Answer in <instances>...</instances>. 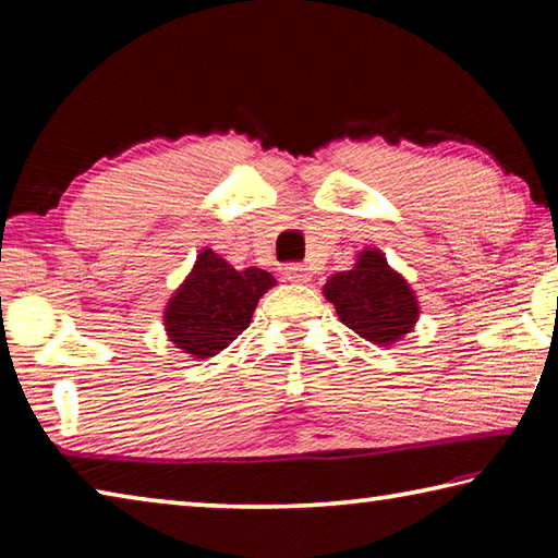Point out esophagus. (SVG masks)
I'll return each instance as SVG.
<instances>
[{
    "label": "esophagus",
    "mask_w": 558,
    "mask_h": 558,
    "mask_svg": "<svg viewBox=\"0 0 558 558\" xmlns=\"http://www.w3.org/2000/svg\"><path fill=\"white\" fill-rule=\"evenodd\" d=\"M286 280L290 282H310V270L307 266H300V263H292V266H286Z\"/></svg>",
    "instance_id": "obj_1"
}]
</instances>
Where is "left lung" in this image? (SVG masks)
Returning <instances> with one entry per match:
<instances>
[{
    "mask_svg": "<svg viewBox=\"0 0 558 558\" xmlns=\"http://www.w3.org/2000/svg\"><path fill=\"white\" fill-rule=\"evenodd\" d=\"M354 260L352 268L335 272L325 282V298L359 337L372 344L391 347L418 323V298L379 248L359 251Z\"/></svg>",
    "mask_w": 558,
    "mask_h": 558,
    "instance_id": "left-lung-1",
    "label": "left lung"
}]
</instances>
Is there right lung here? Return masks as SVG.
Returning <instances> with one entry per match:
<instances>
[{
	"instance_id": "add662e5",
	"label": "right lung",
	"mask_w": 558,
	"mask_h": 558,
	"mask_svg": "<svg viewBox=\"0 0 558 558\" xmlns=\"http://www.w3.org/2000/svg\"><path fill=\"white\" fill-rule=\"evenodd\" d=\"M272 286L270 272L235 270L219 253L204 248L165 305L169 342L192 359L216 356L251 325L258 300Z\"/></svg>"
}]
</instances>
